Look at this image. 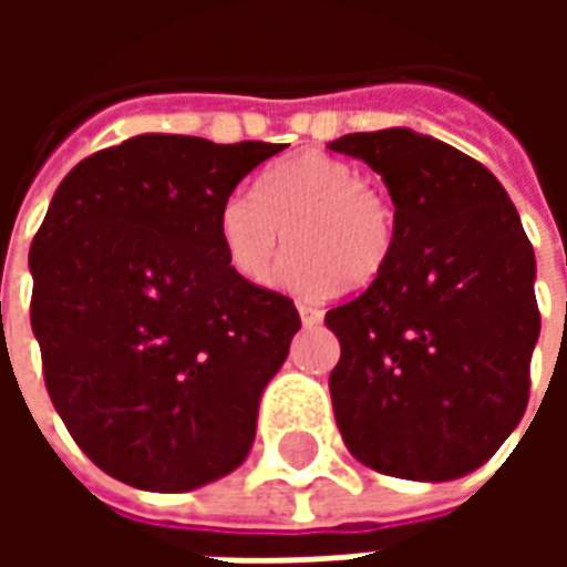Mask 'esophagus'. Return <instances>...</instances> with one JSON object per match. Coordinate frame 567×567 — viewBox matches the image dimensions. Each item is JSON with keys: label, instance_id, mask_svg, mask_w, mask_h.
I'll return each instance as SVG.
<instances>
[{"label": "esophagus", "instance_id": "esophagus-1", "mask_svg": "<svg viewBox=\"0 0 567 567\" xmlns=\"http://www.w3.org/2000/svg\"><path fill=\"white\" fill-rule=\"evenodd\" d=\"M297 312H300V321H303L307 328H316V324H321V319H324V312H321L319 307H309V303H300Z\"/></svg>", "mask_w": 567, "mask_h": 567}]
</instances>
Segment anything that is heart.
I'll use <instances>...</instances> for the list:
<instances>
[{"label": "heart", "mask_w": 567, "mask_h": 567, "mask_svg": "<svg viewBox=\"0 0 567 567\" xmlns=\"http://www.w3.org/2000/svg\"><path fill=\"white\" fill-rule=\"evenodd\" d=\"M295 248L276 270V285L321 297L349 285L364 288L394 255L398 212L355 163L307 151L272 163L255 190H230L218 209L224 255L246 282L264 285L285 246Z\"/></svg>", "instance_id": "1"}]
</instances>
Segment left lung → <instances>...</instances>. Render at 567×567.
<instances>
[{
    "instance_id": "left-lung-1",
    "label": "left lung",
    "mask_w": 567,
    "mask_h": 567,
    "mask_svg": "<svg viewBox=\"0 0 567 567\" xmlns=\"http://www.w3.org/2000/svg\"><path fill=\"white\" fill-rule=\"evenodd\" d=\"M328 148L380 173L398 212L389 267L324 316L340 340L328 382L340 434L380 474H471L528 406L540 312L516 206L483 163L406 127Z\"/></svg>"
}]
</instances>
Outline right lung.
I'll return each mask as SVG.
<instances>
[{
	"label": "right lung",
	"mask_w": 567,
	"mask_h": 567,
	"mask_svg": "<svg viewBox=\"0 0 567 567\" xmlns=\"http://www.w3.org/2000/svg\"><path fill=\"white\" fill-rule=\"evenodd\" d=\"M282 148L133 136L60 182L32 239L48 394L84 455L127 486H206L251 450L300 316L230 267L218 209Z\"/></svg>",
	"instance_id": "obj_1"
}]
</instances>
